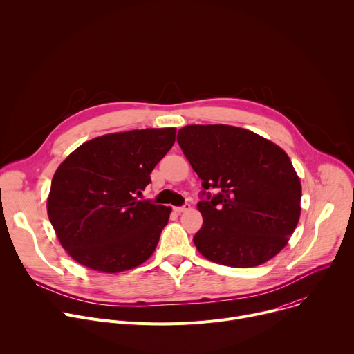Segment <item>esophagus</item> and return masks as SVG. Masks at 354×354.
Instances as JSON below:
<instances>
[{"instance_id": "obj_1", "label": "esophagus", "mask_w": 354, "mask_h": 354, "mask_svg": "<svg viewBox=\"0 0 354 354\" xmlns=\"http://www.w3.org/2000/svg\"><path fill=\"white\" fill-rule=\"evenodd\" d=\"M192 207H190V205L189 203H185L183 206H180V207H174V210L176 212V213H185V212H189Z\"/></svg>"}]
</instances>
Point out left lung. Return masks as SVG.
Segmentation results:
<instances>
[{"label":"left lung","instance_id":"8db88e82","mask_svg":"<svg viewBox=\"0 0 354 354\" xmlns=\"http://www.w3.org/2000/svg\"><path fill=\"white\" fill-rule=\"evenodd\" d=\"M178 142L205 187L197 203L203 225L193 236L200 254L231 268L276 257L301 213L299 178L284 149L227 124L185 126Z\"/></svg>","mask_w":354,"mask_h":354}]
</instances>
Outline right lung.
<instances>
[{
  "instance_id": "right-lung-1",
  "label": "right lung",
  "mask_w": 354,
  "mask_h": 354,
  "mask_svg": "<svg viewBox=\"0 0 354 354\" xmlns=\"http://www.w3.org/2000/svg\"><path fill=\"white\" fill-rule=\"evenodd\" d=\"M176 129H144L92 138L60 164L47 214L80 265L119 273L154 254L171 207L137 196L175 142Z\"/></svg>"
}]
</instances>
